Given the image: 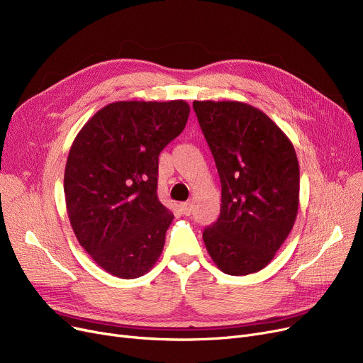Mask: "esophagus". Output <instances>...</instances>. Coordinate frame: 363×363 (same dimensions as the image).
<instances>
[{
  "instance_id": "obj_1",
  "label": "esophagus",
  "mask_w": 363,
  "mask_h": 363,
  "mask_svg": "<svg viewBox=\"0 0 363 363\" xmlns=\"http://www.w3.org/2000/svg\"><path fill=\"white\" fill-rule=\"evenodd\" d=\"M181 212L185 215V216H189L191 215V212H193V206H191V203H181Z\"/></svg>"
}]
</instances>
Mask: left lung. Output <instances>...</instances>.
Returning <instances> with one entry per match:
<instances>
[{"label": "left lung", "mask_w": 363, "mask_h": 363, "mask_svg": "<svg viewBox=\"0 0 363 363\" xmlns=\"http://www.w3.org/2000/svg\"><path fill=\"white\" fill-rule=\"evenodd\" d=\"M222 185L206 249L228 275L263 269L289 237L298 211L300 170L287 135L259 108L240 101H194Z\"/></svg>", "instance_id": "8db88e82"}]
</instances>
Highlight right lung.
<instances>
[{
	"label": "right lung",
	"instance_id": "add662e5",
	"mask_svg": "<svg viewBox=\"0 0 363 363\" xmlns=\"http://www.w3.org/2000/svg\"><path fill=\"white\" fill-rule=\"evenodd\" d=\"M189 106L111 103L76 135L65 170L76 238L106 272L143 277L162 255L174 215L157 197L159 155L184 130Z\"/></svg>",
	"mask_w": 363,
	"mask_h": 363
}]
</instances>
